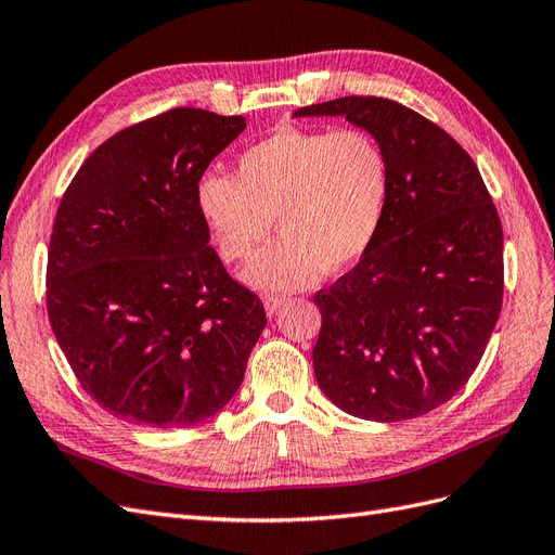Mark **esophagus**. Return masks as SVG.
<instances>
[{"mask_svg": "<svg viewBox=\"0 0 555 555\" xmlns=\"http://www.w3.org/2000/svg\"><path fill=\"white\" fill-rule=\"evenodd\" d=\"M284 304H287V296H280V294H268V296H263V308H266L268 317H273Z\"/></svg>", "mask_w": 555, "mask_h": 555, "instance_id": "esophagus-1", "label": "esophagus"}]
</instances>
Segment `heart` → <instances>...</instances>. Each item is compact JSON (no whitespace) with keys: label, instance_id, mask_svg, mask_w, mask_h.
Instances as JSON below:
<instances>
[{"label":"heart","instance_id":"1","mask_svg":"<svg viewBox=\"0 0 555 555\" xmlns=\"http://www.w3.org/2000/svg\"><path fill=\"white\" fill-rule=\"evenodd\" d=\"M391 198V166L363 129H280L249 145L236 176L210 171L196 208L224 261H245L271 233L280 238L247 263L243 282L261 294L306 289L373 247Z\"/></svg>","mask_w":555,"mask_h":555}]
</instances>
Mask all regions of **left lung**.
<instances>
[{
  "instance_id": "8db88e82",
  "label": "left lung",
  "mask_w": 555,
  "mask_h": 555,
  "mask_svg": "<svg viewBox=\"0 0 555 555\" xmlns=\"http://www.w3.org/2000/svg\"><path fill=\"white\" fill-rule=\"evenodd\" d=\"M343 115L384 147L391 198L373 247L314 294V377L367 422L444 405L475 373L502 308V224L477 164L444 129L382 96H343L294 117Z\"/></svg>"
}]
</instances>
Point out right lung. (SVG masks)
Returning <instances> with one entry per match:
<instances>
[{"instance_id":"right-lung-1","label":"right lung","mask_w":555,"mask_h":555,"mask_svg":"<svg viewBox=\"0 0 555 555\" xmlns=\"http://www.w3.org/2000/svg\"><path fill=\"white\" fill-rule=\"evenodd\" d=\"M243 115L173 108L117 131L80 166L50 233L46 300L74 375L129 424L184 428L238 391L266 326L208 245L196 184Z\"/></svg>"}]
</instances>
